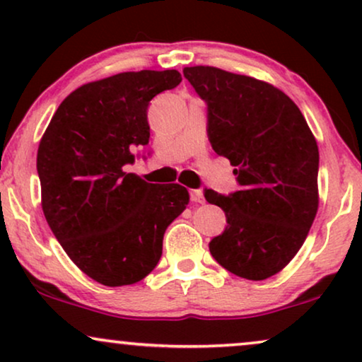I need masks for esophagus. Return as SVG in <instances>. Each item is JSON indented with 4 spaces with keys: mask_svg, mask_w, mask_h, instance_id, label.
I'll return each mask as SVG.
<instances>
[{
    "mask_svg": "<svg viewBox=\"0 0 362 362\" xmlns=\"http://www.w3.org/2000/svg\"><path fill=\"white\" fill-rule=\"evenodd\" d=\"M189 196L192 202H204V196H202L201 189H191Z\"/></svg>",
    "mask_w": 362,
    "mask_h": 362,
    "instance_id": "esophagus-1",
    "label": "esophagus"
}]
</instances>
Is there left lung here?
<instances>
[{"label":"left lung","instance_id":"8db88e82","mask_svg":"<svg viewBox=\"0 0 362 362\" xmlns=\"http://www.w3.org/2000/svg\"><path fill=\"white\" fill-rule=\"evenodd\" d=\"M182 74L207 105V138L235 166L240 189H204L227 226L209 242L230 274L265 280L296 255L318 211V145L288 95L254 77L209 66Z\"/></svg>","mask_w":362,"mask_h":362}]
</instances>
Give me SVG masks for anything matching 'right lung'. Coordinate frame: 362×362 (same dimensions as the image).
<instances>
[{
	"mask_svg": "<svg viewBox=\"0 0 362 362\" xmlns=\"http://www.w3.org/2000/svg\"><path fill=\"white\" fill-rule=\"evenodd\" d=\"M180 82L177 71H140L86 83L64 98L39 143L47 224L74 264L102 285L145 279L161 259L168 226L189 202L186 187L125 171L150 140L153 97Z\"/></svg>",
	"mask_w": 362,
	"mask_h": 362,
	"instance_id": "1",
	"label": "right lung"
}]
</instances>
